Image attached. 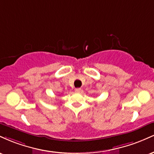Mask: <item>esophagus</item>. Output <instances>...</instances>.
<instances>
[{"label": "esophagus", "instance_id": "obj_1", "mask_svg": "<svg viewBox=\"0 0 154 154\" xmlns=\"http://www.w3.org/2000/svg\"><path fill=\"white\" fill-rule=\"evenodd\" d=\"M81 91H82V90H81V88H76V89H75V92H76V93H80Z\"/></svg>", "mask_w": 154, "mask_h": 154}]
</instances>
